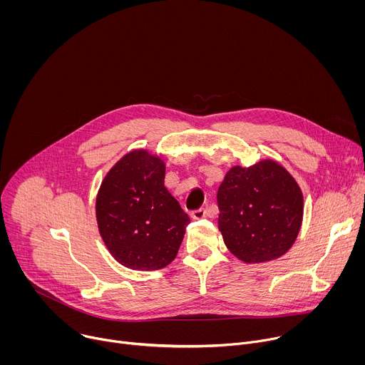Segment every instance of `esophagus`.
I'll return each instance as SVG.
<instances>
[{"label":"esophagus","mask_w":365,"mask_h":365,"mask_svg":"<svg viewBox=\"0 0 365 365\" xmlns=\"http://www.w3.org/2000/svg\"><path fill=\"white\" fill-rule=\"evenodd\" d=\"M205 215H206V211L203 210V207H199V210H195L190 212L192 220H202V218H205Z\"/></svg>","instance_id":"obj_1"}]
</instances>
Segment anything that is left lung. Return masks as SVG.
<instances>
[{
  "label": "left lung",
  "instance_id": "8db88e82",
  "mask_svg": "<svg viewBox=\"0 0 365 365\" xmlns=\"http://www.w3.org/2000/svg\"><path fill=\"white\" fill-rule=\"evenodd\" d=\"M217 200L224 242L245 263L276 259L297 238L303 195L293 176L274 160L231 168L218 187Z\"/></svg>",
  "mask_w": 365,
  "mask_h": 365
}]
</instances>
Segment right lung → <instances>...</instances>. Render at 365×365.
Segmentation results:
<instances>
[{"label": "right lung", "mask_w": 365, "mask_h": 365, "mask_svg": "<svg viewBox=\"0 0 365 365\" xmlns=\"http://www.w3.org/2000/svg\"><path fill=\"white\" fill-rule=\"evenodd\" d=\"M165 163L147 150H133L103 178L96 195L98 230L111 255L131 270L170 264L190 222L165 187Z\"/></svg>", "instance_id": "1"}]
</instances>
